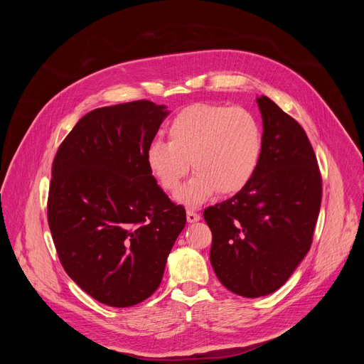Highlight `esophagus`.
<instances>
[{
    "instance_id": "esophagus-1",
    "label": "esophagus",
    "mask_w": 364,
    "mask_h": 364,
    "mask_svg": "<svg viewBox=\"0 0 364 364\" xmlns=\"http://www.w3.org/2000/svg\"><path fill=\"white\" fill-rule=\"evenodd\" d=\"M200 220V215L193 212V210H187V222L188 223H194V222H198Z\"/></svg>"
}]
</instances>
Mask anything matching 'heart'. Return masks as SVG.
Returning <instances> with one entry per match:
<instances>
[{
    "mask_svg": "<svg viewBox=\"0 0 364 364\" xmlns=\"http://www.w3.org/2000/svg\"><path fill=\"white\" fill-rule=\"evenodd\" d=\"M168 142L155 139L145 154L149 173L166 191H174L191 167L196 173L176 200L197 207L218 191L232 196L253 178L262 157L259 119L245 108L193 103L168 124Z\"/></svg>",
    "mask_w": 364,
    "mask_h": 364,
    "instance_id": "obj_1",
    "label": "heart"
}]
</instances>
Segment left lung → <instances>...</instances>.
Returning a JSON list of instances; mask_svg holds the SVG:
<instances>
[{"label": "left lung", "instance_id": "obj_1", "mask_svg": "<svg viewBox=\"0 0 364 364\" xmlns=\"http://www.w3.org/2000/svg\"><path fill=\"white\" fill-rule=\"evenodd\" d=\"M256 102L264 127L257 171L203 213L216 277L246 298L272 294L289 279L311 247L321 205V176L305 131L268 96Z\"/></svg>", "mask_w": 364, "mask_h": 364}]
</instances>
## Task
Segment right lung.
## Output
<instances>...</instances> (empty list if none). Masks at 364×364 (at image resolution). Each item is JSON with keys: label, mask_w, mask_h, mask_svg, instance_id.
<instances>
[{"label": "right lung", "mask_w": 364, "mask_h": 364, "mask_svg": "<svg viewBox=\"0 0 364 364\" xmlns=\"http://www.w3.org/2000/svg\"><path fill=\"white\" fill-rule=\"evenodd\" d=\"M170 111L135 100L86 114L51 168L47 220L68 275L92 298L125 308L161 284L186 226L145 161Z\"/></svg>", "instance_id": "right-lung-1"}]
</instances>
